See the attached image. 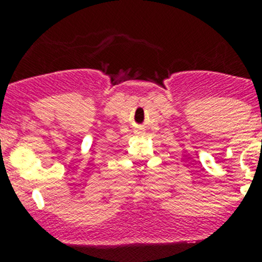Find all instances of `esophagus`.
<instances>
[{"label": "esophagus", "instance_id": "1", "mask_svg": "<svg viewBox=\"0 0 262 262\" xmlns=\"http://www.w3.org/2000/svg\"><path fill=\"white\" fill-rule=\"evenodd\" d=\"M137 132H139V133H141V132H143V129H141V128H140V129H139V130H137Z\"/></svg>", "mask_w": 262, "mask_h": 262}]
</instances>
